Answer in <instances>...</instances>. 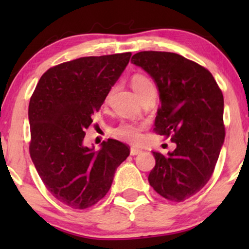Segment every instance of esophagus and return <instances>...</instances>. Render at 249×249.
<instances>
[{"label": "esophagus", "instance_id": "obj_1", "mask_svg": "<svg viewBox=\"0 0 249 249\" xmlns=\"http://www.w3.org/2000/svg\"><path fill=\"white\" fill-rule=\"evenodd\" d=\"M139 153H142V149L139 147H136V146H132L130 148V154L134 156V155H138Z\"/></svg>", "mask_w": 249, "mask_h": 249}]
</instances>
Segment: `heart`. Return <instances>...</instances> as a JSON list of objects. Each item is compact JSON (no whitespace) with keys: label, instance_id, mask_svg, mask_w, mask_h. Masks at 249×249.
Here are the masks:
<instances>
[{"label":"heart","instance_id":"obj_1","mask_svg":"<svg viewBox=\"0 0 249 249\" xmlns=\"http://www.w3.org/2000/svg\"><path fill=\"white\" fill-rule=\"evenodd\" d=\"M131 87L136 91L138 96H142L146 90L154 87V85L149 78L144 74L137 73L131 78ZM144 128L142 124H136V122H121L118 127L114 128L113 135L115 138L127 142H139L142 139V130Z\"/></svg>","mask_w":249,"mask_h":249}]
</instances>
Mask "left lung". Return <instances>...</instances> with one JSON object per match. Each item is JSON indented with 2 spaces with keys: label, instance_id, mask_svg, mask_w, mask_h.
I'll return each instance as SVG.
<instances>
[{
  "label": "left lung",
  "instance_id": "obj_1",
  "mask_svg": "<svg viewBox=\"0 0 249 249\" xmlns=\"http://www.w3.org/2000/svg\"><path fill=\"white\" fill-rule=\"evenodd\" d=\"M131 63L158 87L155 131L177 145L166 155L153 152L149 185L164 198L183 202L206 185L219 159L226 135L222 91L209 70L179 54L145 51Z\"/></svg>",
  "mask_w": 249,
  "mask_h": 249
}]
</instances>
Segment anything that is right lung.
Here are the masks:
<instances>
[{
  "instance_id": "right-lung-1",
  "label": "right lung",
  "mask_w": 249,
  "mask_h": 249,
  "mask_svg": "<svg viewBox=\"0 0 249 249\" xmlns=\"http://www.w3.org/2000/svg\"><path fill=\"white\" fill-rule=\"evenodd\" d=\"M131 53L86 56L51 68L29 102L30 158L49 192L71 209L93 206L110 190L115 170L130 154L117 139L97 152L85 130L130 60Z\"/></svg>"
}]
</instances>
